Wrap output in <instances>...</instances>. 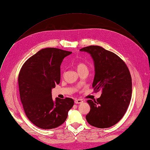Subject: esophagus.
Listing matches in <instances>:
<instances>
[{"label":"esophagus","mask_w":150,"mask_h":150,"mask_svg":"<svg viewBox=\"0 0 150 150\" xmlns=\"http://www.w3.org/2000/svg\"><path fill=\"white\" fill-rule=\"evenodd\" d=\"M83 103V99H76L75 100V104H81Z\"/></svg>","instance_id":"1"}]
</instances>
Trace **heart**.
I'll return each mask as SVG.
<instances>
[{
	"mask_svg": "<svg viewBox=\"0 0 150 150\" xmlns=\"http://www.w3.org/2000/svg\"><path fill=\"white\" fill-rule=\"evenodd\" d=\"M86 68H87V65L84 63H79L77 66H76V69H77V71H80V70L81 69H86Z\"/></svg>",
	"mask_w": 150,
	"mask_h": 150,
	"instance_id": "heart-1",
	"label": "heart"
}]
</instances>
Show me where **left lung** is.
<instances>
[{"instance_id": "8db88e82", "label": "left lung", "mask_w": 150, "mask_h": 150, "mask_svg": "<svg viewBox=\"0 0 150 150\" xmlns=\"http://www.w3.org/2000/svg\"><path fill=\"white\" fill-rule=\"evenodd\" d=\"M79 51L92 56L95 72L92 87L95 92H102L96 101H87L91 110L86 120L97 128L110 127L122 119L131 101L132 82L129 69L120 57L101 46H89Z\"/></svg>"}]
</instances>
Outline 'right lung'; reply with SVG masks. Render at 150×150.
Instances as JSON below:
<instances>
[{"label": "right lung", "mask_w": 150, "mask_h": 150, "mask_svg": "<svg viewBox=\"0 0 150 150\" xmlns=\"http://www.w3.org/2000/svg\"><path fill=\"white\" fill-rule=\"evenodd\" d=\"M72 52L54 47L41 49L28 58L18 77L20 97L29 120L42 129L63 124L74 99L52 97V88L60 82V66Z\"/></svg>", "instance_id": "right-lung-1"}]
</instances>
